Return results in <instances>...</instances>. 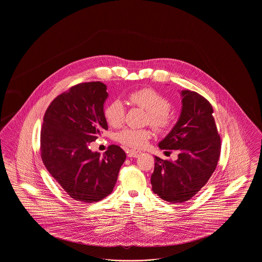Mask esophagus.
<instances>
[{"instance_id":"obj_1","label":"esophagus","mask_w":262,"mask_h":262,"mask_svg":"<svg viewBox=\"0 0 262 262\" xmlns=\"http://www.w3.org/2000/svg\"><path fill=\"white\" fill-rule=\"evenodd\" d=\"M140 154H141V152L137 151V150H128L127 151V156L129 158H137Z\"/></svg>"}]
</instances>
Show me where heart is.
Wrapping results in <instances>:
<instances>
[{
    "label": "heart",
    "instance_id": "heart-1",
    "mask_svg": "<svg viewBox=\"0 0 262 262\" xmlns=\"http://www.w3.org/2000/svg\"><path fill=\"white\" fill-rule=\"evenodd\" d=\"M128 100L148 113L147 122L157 132L168 130L173 124L169 111L171 103L162 94L152 88L137 89L128 94ZM107 123L111 126L118 127L124 123L125 107L119 100H114L107 105L104 111ZM151 137L148 129L125 128L117 136L118 141L123 145L132 148H141L145 146Z\"/></svg>",
    "mask_w": 262,
    "mask_h": 262
}]
</instances>
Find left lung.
Wrapping results in <instances>:
<instances>
[{"instance_id":"left-lung-1","label":"left lung","mask_w":262,"mask_h":262,"mask_svg":"<svg viewBox=\"0 0 262 262\" xmlns=\"http://www.w3.org/2000/svg\"><path fill=\"white\" fill-rule=\"evenodd\" d=\"M182 97L181 117L159 143L161 149L177 150L178 159L163 160L155 156L151 174L152 190L171 203L190 200L206 185L221 152V138L209 101L188 90L182 91Z\"/></svg>"}]
</instances>
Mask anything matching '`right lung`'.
Wrapping results in <instances>:
<instances>
[{
  "label": "right lung",
  "instance_id": "right-lung-1",
  "mask_svg": "<svg viewBox=\"0 0 262 262\" xmlns=\"http://www.w3.org/2000/svg\"><path fill=\"white\" fill-rule=\"evenodd\" d=\"M106 90L104 83L91 81L62 92L47 108L40 134L46 169L72 199L84 203L100 201L112 192L126 158L115 144L103 156L88 148L108 129L103 112Z\"/></svg>",
  "mask_w": 262,
  "mask_h": 262
}]
</instances>
